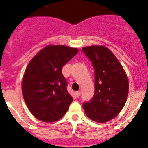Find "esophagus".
Here are the masks:
<instances>
[{"label":"esophagus","mask_w":148,"mask_h":148,"mask_svg":"<svg viewBox=\"0 0 148 148\" xmlns=\"http://www.w3.org/2000/svg\"><path fill=\"white\" fill-rule=\"evenodd\" d=\"M75 95H76V97H79L81 95V92L80 91H77V92H75Z\"/></svg>","instance_id":"obj_1"}]
</instances>
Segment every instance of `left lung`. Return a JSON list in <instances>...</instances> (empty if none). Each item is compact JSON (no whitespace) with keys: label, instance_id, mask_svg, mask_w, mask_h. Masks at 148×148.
<instances>
[{"label":"left lung","instance_id":"left-lung-1","mask_svg":"<svg viewBox=\"0 0 148 148\" xmlns=\"http://www.w3.org/2000/svg\"><path fill=\"white\" fill-rule=\"evenodd\" d=\"M94 68L95 92L88 102L83 103L86 115L97 122L115 118L126 103L129 83L125 70L113 53L104 46L82 48Z\"/></svg>","mask_w":148,"mask_h":148}]
</instances>
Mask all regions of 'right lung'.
I'll use <instances>...</instances> for the list:
<instances>
[{"mask_svg":"<svg viewBox=\"0 0 148 148\" xmlns=\"http://www.w3.org/2000/svg\"><path fill=\"white\" fill-rule=\"evenodd\" d=\"M77 48L48 45L29 63L22 82V93L27 108L35 118L45 122L64 116L73 97L62 67L78 53Z\"/></svg>","mask_w":148,"mask_h":148,"instance_id":"right-lung-1","label":"right lung"}]
</instances>
